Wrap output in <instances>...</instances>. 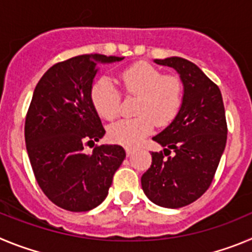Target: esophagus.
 Instances as JSON below:
<instances>
[{
  "mask_svg": "<svg viewBox=\"0 0 252 252\" xmlns=\"http://www.w3.org/2000/svg\"><path fill=\"white\" fill-rule=\"evenodd\" d=\"M126 156L130 157L131 154L134 153V148H130V147H126Z\"/></svg>",
  "mask_w": 252,
  "mask_h": 252,
  "instance_id": "obj_1",
  "label": "esophagus"
}]
</instances>
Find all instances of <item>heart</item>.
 I'll list each match as a JSON object with an SVG mask.
<instances>
[{"label":"heart","mask_w":252,"mask_h":252,"mask_svg":"<svg viewBox=\"0 0 252 252\" xmlns=\"http://www.w3.org/2000/svg\"><path fill=\"white\" fill-rule=\"evenodd\" d=\"M123 89L129 95H139L135 113L130 119L112 124L108 130L110 140L124 146H137L153 131L156 122L168 124L182 105V83L176 75L162 74L147 63H137L119 74ZM90 99L95 110L106 121H113L121 110V93L108 76L93 84Z\"/></svg>","instance_id":"heart-1"}]
</instances>
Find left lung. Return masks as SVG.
<instances>
[{
    "mask_svg": "<svg viewBox=\"0 0 252 252\" xmlns=\"http://www.w3.org/2000/svg\"><path fill=\"white\" fill-rule=\"evenodd\" d=\"M154 63L180 74L183 98L172 123L153 137L164 154L152 152V165L140 181L152 202L180 208L202 196L214 180L227 139L225 106L219 87L193 63L177 56Z\"/></svg>",
    "mask_w": 252,
    "mask_h": 252,
    "instance_id": "obj_1",
    "label": "left lung"
}]
</instances>
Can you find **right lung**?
<instances>
[{"label":"right lung","mask_w":252,"mask_h":252,"mask_svg":"<svg viewBox=\"0 0 252 252\" xmlns=\"http://www.w3.org/2000/svg\"><path fill=\"white\" fill-rule=\"evenodd\" d=\"M124 58L79 55L50 67L36 85L25 122V142L33 174L47 198L72 212L95 208L108 196L126 158L123 147L95 146L105 129L90 99L96 65Z\"/></svg>","instance_id":"1"}]
</instances>
